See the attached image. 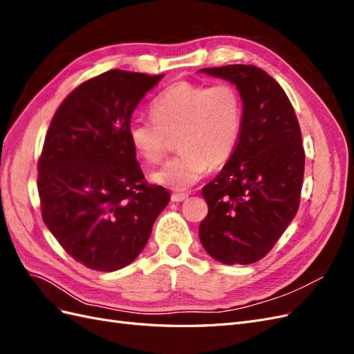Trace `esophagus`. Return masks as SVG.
<instances>
[{"instance_id": "esophagus-1", "label": "esophagus", "mask_w": 354, "mask_h": 354, "mask_svg": "<svg viewBox=\"0 0 354 354\" xmlns=\"http://www.w3.org/2000/svg\"><path fill=\"white\" fill-rule=\"evenodd\" d=\"M187 194H173L171 195V201L173 202H183L185 199H187Z\"/></svg>"}]
</instances>
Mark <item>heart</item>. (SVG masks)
Returning <instances> with one entry per match:
<instances>
[{
  "label": "heart",
  "mask_w": 354,
  "mask_h": 354,
  "mask_svg": "<svg viewBox=\"0 0 354 354\" xmlns=\"http://www.w3.org/2000/svg\"><path fill=\"white\" fill-rule=\"evenodd\" d=\"M152 118H133L128 140L149 164L164 158L177 137L178 153L151 178L155 183L185 190L211 167L227 164L236 151L243 127V102L230 82L212 85L180 81L160 91L151 104Z\"/></svg>",
  "instance_id": "b5f03b06"
}]
</instances>
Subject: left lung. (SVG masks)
I'll return each instance as SVG.
<instances>
[{
    "instance_id": "obj_1",
    "label": "left lung",
    "mask_w": 354,
    "mask_h": 354,
    "mask_svg": "<svg viewBox=\"0 0 354 354\" xmlns=\"http://www.w3.org/2000/svg\"><path fill=\"white\" fill-rule=\"evenodd\" d=\"M236 85L243 127L236 151L202 189L208 214L199 239L224 264H251L269 254L295 217L304 177L297 115L283 88L252 65L201 69Z\"/></svg>"
}]
</instances>
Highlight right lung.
<instances>
[{"label": "right lung", "instance_id": "add662e5", "mask_svg": "<svg viewBox=\"0 0 354 354\" xmlns=\"http://www.w3.org/2000/svg\"><path fill=\"white\" fill-rule=\"evenodd\" d=\"M162 75L112 69L78 85L50 122L38 159L46 226L73 260L99 272L130 264L169 202L149 185L128 140L137 104Z\"/></svg>", "mask_w": 354, "mask_h": 354}]
</instances>
